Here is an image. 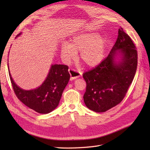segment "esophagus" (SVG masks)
Returning <instances> with one entry per match:
<instances>
[{
	"label": "esophagus",
	"instance_id": "obj_1",
	"mask_svg": "<svg viewBox=\"0 0 150 150\" xmlns=\"http://www.w3.org/2000/svg\"><path fill=\"white\" fill-rule=\"evenodd\" d=\"M69 73L70 75H71V80H73V79H76L77 78L81 77L82 75V73L80 71H78L77 70L73 69L71 68H69L68 69Z\"/></svg>",
	"mask_w": 150,
	"mask_h": 150
}]
</instances>
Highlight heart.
<instances>
[{
	"mask_svg": "<svg viewBox=\"0 0 150 150\" xmlns=\"http://www.w3.org/2000/svg\"><path fill=\"white\" fill-rule=\"evenodd\" d=\"M106 41L96 33H83L72 38L69 44L64 43L60 48L61 57L66 62H71L79 52V58L89 66L97 65L103 58Z\"/></svg>",
	"mask_w": 150,
	"mask_h": 150,
	"instance_id": "obj_1",
	"label": "heart"
}]
</instances>
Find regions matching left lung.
<instances>
[{"label":"left lung","instance_id":"obj_1","mask_svg":"<svg viewBox=\"0 0 150 150\" xmlns=\"http://www.w3.org/2000/svg\"><path fill=\"white\" fill-rule=\"evenodd\" d=\"M109 55L99 64L83 73L86 89L83 96L89 109L104 112L119 104L128 91L137 67V51L134 43L122 28ZM121 61L114 60L116 52Z\"/></svg>","mask_w":150,"mask_h":150}]
</instances>
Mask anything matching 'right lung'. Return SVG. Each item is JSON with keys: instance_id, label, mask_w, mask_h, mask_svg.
<instances>
[{"instance_id": "1", "label": "right lung", "mask_w": 150, "mask_h": 150, "mask_svg": "<svg viewBox=\"0 0 150 150\" xmlns=\"http://www.w3.org/2000/svg\"><path fill=\"white\" fill-rule=\"evenodd\" d=\"M9 75L13 89L18 99L28 108L42 114L50 113L57 107L70 78L68 66L53 64L46 80L39 88L24 90L15 83L9 70Z\"/></svg>"}]
</instances>
